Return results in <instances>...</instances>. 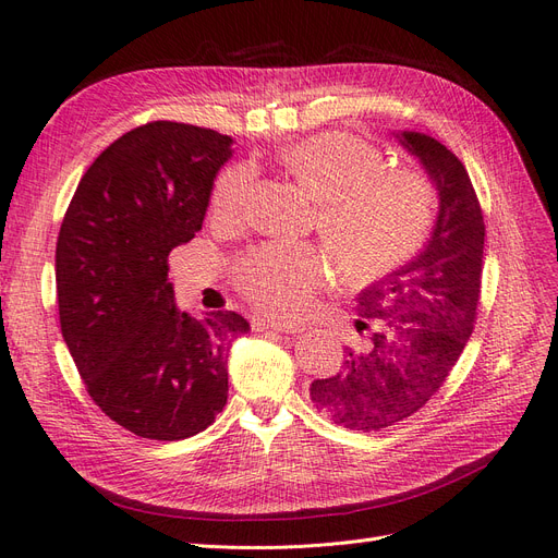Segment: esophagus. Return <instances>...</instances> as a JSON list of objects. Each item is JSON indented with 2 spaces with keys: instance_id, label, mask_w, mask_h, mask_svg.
I'll return each mask as SVG.
<instances>
[{
  "instance_id": "esophagus-1",
  "label": "esophagus",
  "mask_w": 558,
  "mask_h": 558,
  "mask_svg": "<svg viewBox=\"0 0 558 558\" xmlns=\"http://www.w3.org/2000/svg\"><path fill=\"white\" fill-rule=\"evenodd\" d=\"M251 328L256 332L263 330H277V332H302L305 328L298 326V324H289V320H275V318H263V316H253L251 318Z\"/></svg>"
}]
</instances>
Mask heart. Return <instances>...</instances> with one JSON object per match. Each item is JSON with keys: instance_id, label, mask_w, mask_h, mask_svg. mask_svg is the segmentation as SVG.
Instances as JSON below:
<instances>
[{"instance_id": "b5f03b06", "label": "heart", "mask_w": 558, "mask_h": 558, "mask_svg": "<svg viewBox=\"0 0 558 558\" xmlns=\"http://www.w3.org/2000/svg\"><path fill=\"white\" fill-rule=\"evenodd\" d=\"M279 160L316 199V228L347 281L369 283L396 272L428 240L437 191L421 167L386 162L377 144L344 130L293 142ZM253 189L251 165L226 167L211 189L214 216L240 221ZM328 281V253L316 244H265L234 269L238 291L258 310L283 318L310 312Z\"/></svg>"}]
</instances>
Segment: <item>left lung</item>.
I'll list each match as a JSON object with an SVG mask.
<instances>
[{"instance_id": "left-lung-1", "label": "left lung", "mask_w": 558, "mask_h": 558, "mask_svg": "<svg viewBox=\"0 0 558 558\" xmlns=\"http://www.w3.org/2000/svg\"><path fill=\"white\" fill-rule=\"evenodd\" d=\"M440 191L433 238L418 256L359 295L365 349H347L340 373L310 388L318 412L349 430H381L440 391L477 320L484 214L465 165L437 140L402 132Z\"/></svg>"}]
</instances>
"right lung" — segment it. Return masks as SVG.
I'll return each mask as SVG.
<instances>
[{
    "label": "right lung",
    "mask_w": 558,
    "mask_h": 558,
    "mask_svg": "<svg viewBox=\"0 0 558 558\" xmlns=\"http://www.w3.org/2000/svg\"><path fill=\"white\" fill-rule=\"evenodd\" d=\"M232 140L154 121L95 158L56 246L60 330L88 396L118 426L174 442L214 424L228 400V351L248 330L234 312L174 307L167 258L202 228Z\"/></svg>",
    "instance_id": "right-lung-1"
}]
</instances>
